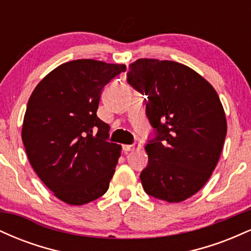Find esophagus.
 I'll return each mask as SVG.
<instances>
[{
    "label": "esophagus",
    "mask_w": 251,
    "mask_h": 251,
    "mask_svg": "<svg viewBox=\"0 0 251 251\" xmlns=\"http://www.w3.org/2000/svg\"><path fill=\"white\" fill-rule=\"evenodd\" d=\"M124 149H125L126 151H135V150L142 149V145H140L139 143H133L131 144V145H125L124 146Z\"/></svg>",
    "instance_id": "34e87169"
}]
</instances>
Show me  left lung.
Here are the masks:
<instances>
[{
    "label": "left lung",
    "instance_id": "left-lung-1",
    "mask_svg": "<svg viewBox=\"0 0 251 251\" xmlns=\"http://www.w3.org/2000/svg\"><path fill=\"white\" fill-rule=\"evenodd\" d=\"M127 82L148 98L146 116L153 135L140 174L151 197L169 203L188 200L203 188L217 165L226 135L220 97L194 70L175 61L139 59Z\"/></svg>",
    "mask_w": 251,
    "mask_h": 251
}]
</instances>
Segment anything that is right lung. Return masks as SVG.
Here are the masks:
<instances>
[{
    "label": "right lung",
    "mask_w": 251,
    "mask_h": 251,
    "mask_svg": "<svg viewBox=\"0 0 251 251\" xmlns=\"http://www.w3.org/2000/svg\"><path fill=\"white\" fill-rule=\"evenodd\" d=\"M126 71L96 60L62 63L28 100L24 142L34 171L59 200L82 205L101 197L113 177L120 146L97 116L105 86Z\"/></svg>",
    "instance_id": "add662e5"
}]
</instances>
